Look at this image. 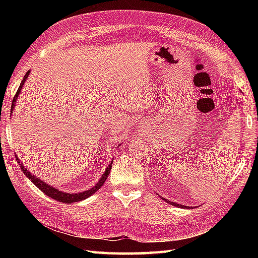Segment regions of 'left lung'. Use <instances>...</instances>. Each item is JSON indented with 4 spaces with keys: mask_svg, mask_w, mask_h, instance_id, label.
Wrapping results in <instances>:
<instances>
[{
    "mask_svg": "<svg viewBox=\"0 0 258 258\" xmlns=\"http://www.w3.org/2000/svg\"><path fill=\"white\" fill-rule=\"evenodd\" d=\"M164 201H166L165 199H163ZM166 202H168L169 203V201H166ZM169 204H172V205H174V206H176V207H180V208H182V207H184V205H180V204H177V203H173V202H171V203H169Z\"/></svg>",
    "mask_w": 258,
    "mask_h": 258,
    "instance_id": "left-lung-1",
    "label": "left lung"
}]
</instances>
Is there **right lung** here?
<instances>
[{
  "label": "right lung",
  "instance_id": "add662e5",
  "mask_svg": "<svg viewBox=\"0 0 258 258\" xmlns=\"http://www.w3.org/2000/svg\"><path fill=\"white\" fill-rule=\"evenodd\" d=\"M29 74H30V71H27L25 76L23 78V80H22V82H21V84H20V86H19L18 91H16V94H15V96H14V98H13V101H12V106H11V109H12V111H11V113H13V111H14V106H15L16 100H18V97H19V95H20L22 87H23V85H24V83H25V81L27 80V76H29ZM16 158H18V156H16ZM18 163L20 164V167H21V169H22V172L24 173L25 176H26L27 178H29V179L31 180V182L36 186L37 188H40L45 195H47L48 197H51V199L55 200V201H57V202L67 203V204H71V203L80 202V201H83V200L87 199V197H90L91 195L94 194L95 191H97L98 189H100V188L102 187L103 184L105 183V180H106V178H107V176H108L109 172H111V167H112V164H113V160H112L111 163H109V165L106 167L105 172L103 173L101 179L98 180V182L96 183L95 186H93L92 188L87 189V190H85V191H82V193H75V194H73V193H72V194L64 193V191L58 190L57 188L53 187V186H50L48 184H46V183H44V182H42V180H41L40 178L34 176V175H33L30 171H27V169L24 167L23 164L21 163V161L18 160Z\"/></svg>",
  "mask_w": 258,
  "mask_h": 258
}]
</instances>
